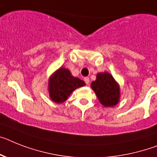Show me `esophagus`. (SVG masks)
<instances>
[{
  "instance_id": "1",
  "label": "esophagus",
  "mask_w": 157,
  "mask_h": 157,
  "mask_svg": "<svg viewBox=\"0 0 157 157\" xmlns=\"http://www.w3.org/2000/svg\"><path fill=\"white\" fill-rule=\"evenodd\" d=\"M84 80H85V82L86 83L87 85H89V77H85V79H84Z\"/></svg>"
}]
</instances>
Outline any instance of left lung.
Returning <instances> with one entry per match:
<instances>
[{
    "mask_svg": "<svg viewBox=\"0 0 157 157\" xmlns=\"http://www.w3.org/2000/svg\"><path fill=\"white\" fill-rule=\"evenodd\" d=\"M91 88L105 107H113L119 102L120 86L109 72L98 73L97 80L91 84Z\"/></svg>",
    "mask_w": 157,
    "mask_h": 157,
    "instance_id": "left-lung-1",
    "label": "left lung"
}]
</instances>
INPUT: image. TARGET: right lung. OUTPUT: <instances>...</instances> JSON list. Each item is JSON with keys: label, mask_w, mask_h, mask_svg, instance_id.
Returning <instances> with one entry per match:
<instances>
[{"label": "right lung", "mask_w": 157, "mask_h": 157, "mask_svg": "<svg viewBox=\"0 0 157 157\" xmlns=\"http://www.w3.org/2000/svg\"><path fill=\"white\" fill-rule=\"evenodd\" d=\"M85 85V81L74 77L67 68H60L48 80V93L55 103H63L76 89Z\"/></svg>", "instance_id": "right-lung-1"}]
</instances>
